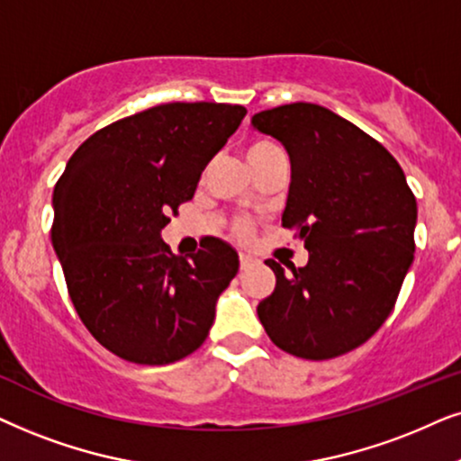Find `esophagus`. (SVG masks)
<instances>
[{"label":"esophagus","instance_id":"esophagus-1","mask_svg":"<svg viewBox=\"0 0 461 461\" xmlns=\"http://www.w3.org/2000/svg\"><path fill=\"white\" fill-rule=\"evenodd\" d=\"M255 266V259L247 253H240V269H250Z\"/></svg>","mask_w":461,"mask_h":461}]
</instances>
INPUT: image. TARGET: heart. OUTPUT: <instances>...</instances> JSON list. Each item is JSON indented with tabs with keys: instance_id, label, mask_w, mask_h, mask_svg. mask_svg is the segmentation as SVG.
<instances>
[{
	"instance_id": "b5f03b06",
	"label": "heart",
	"mask_w": 461,
	"mask_h": 461,
	"mask_svg": "<svg viewBox=\"0 0 461 461\" xmlns=\"http://www.w3.org/2000/svg\"><path fill=\"white\" fill-rule=\"evenodd\" d=\"M276 153H280L278 147H276L274 143H269V140H263V139H255L250 140V143L247 145V149H244V156H247L250 168L259 167L261 162H266L267 158L276 156ZM250 230H253V223H250L249 219H238L234 223V234L238 238H249Z\"/></svg>"
}]
</instances>
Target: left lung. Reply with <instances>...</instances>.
Masks as SVG:
<instances>
[{
  "mask_svg": "<svg viewBox=\"0 0 461 461\" xmlns=\"http://www.w3.org/2000/svg\"><path fill=\"white\" fill-rule=\"evenodd\" d=\"M291 158L282 227L294 230L303 267L266 261L276 288L257 308L276 346L308 360L352 352L377 333L415 255L417 202L385 147L314 103L253 115Z\"/></svg>",
  "mask_w": 461,
  "mask_h": 461,
  "instance_id": "left-lung-1",
  "label": "left lung"
}]
</instances>
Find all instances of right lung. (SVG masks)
<instances>
[{
  "label": "right lung",
  "mask_w": 461,
  "mask_h": 461,
  "mask_svg": "<svg viewBox=\"0 0 461 461\" xmlns=\"http://www.w3.org/2000/svg\"><path fill=\"white\" fill-rule=\"evenodd\" d=\"M227 103H167L118 120L77 147L54 187L52 247L90 335L128 363L195 352L238 255L211 238L173 255L159 231L192 200L202 170L240 126Z\"/></svg>",
  "instance_id": "1"
}]
</instances>
